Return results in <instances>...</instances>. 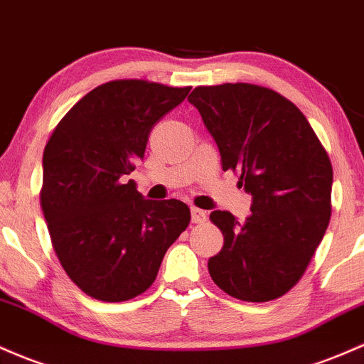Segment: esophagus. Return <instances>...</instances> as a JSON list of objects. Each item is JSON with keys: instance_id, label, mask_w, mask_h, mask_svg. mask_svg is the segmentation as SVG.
<instances>
[{"instance_id": "1", "label": "esophagus", "mask_w": 364, "mask_h": 364, "mask_svg": "<svg viewBox=\"0 0 364 364\" xmlns=\"http://www.w3.org/2000/svg\"><path fill=\"white\" fill-rule=\"evenodd\" d=\"M205 221H207L205 210L193 207V209H191V223H195V225H200V223H205Z\"/></svg>"}]
</instances>
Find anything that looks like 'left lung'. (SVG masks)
Returning a JSON list of instances; mask_svg holds the SVG:
<instances>
[{
	"label": "left lung",
	"mask_w": 364,
	"mask_h": 364,
	"mask_svg": "<svg viewBox=\"0 0 364 364\" xmlns=\"http://www.w3.org/2000/svg\"><path fill=\"white\" fill-rule=\"evenodd\" d=\"M188 102L200 112L221 154L223 171L240 174L252 195L249 218L210 213L225 237L209 273L228 295L247 302L282 297L302 278L331 214L328 154L290 100L257 85L198 86Z\"/></svg>",
	"instance_id": "8db88e82"
}]
</instances>
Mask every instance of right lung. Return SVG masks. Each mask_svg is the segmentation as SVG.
<instances>
[{
	"mask_svg": "<svg viewBox=\"0 0 364 364\" xmlns=\"http://www.w3.org/2000/svg\"><path fill=\"white\" fill-rule=\"evenodd\" d=\"M191 87L119 79L95 87L63 115L43 154L41 207L69 278L103 302H122L155 282L167 249L186 230L181 200H146L127 174L151 127Z\"/></svg>",
	"mask_w": 364,
	"mask_h": 364,
	"instance_id": "right-lung-1",
	"label": "right lung"
}]
</instances>
